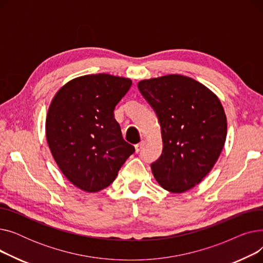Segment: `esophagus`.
I'll return each mask as SVG.
<instances>
[{"instance_id": "esophagus-1", "label": "esophagus", "mask_w": 263, "mask_h": 263, "mask_svg": "<svg viewBox=\"0 0 263 263\" xmlns=\"http://www.w3.org/2000/svg\"><path fill=\"white\" fill-rule=\"evenodd\" d=\"M145 144H146L145 141H141L139 144H136L135 145V151H136V153H140V151L143 149V147L145 146Z\"/></svg>"}]
</instances>
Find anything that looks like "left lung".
<instances>
[{
	"instance_id": "left-lung-1",
	"label": "left lung",
	"mask_w": 263,
	"mask_h": 263,
	"mask_svg": "<svg viewBox=\"0 0 263 263\" xmlns=\"http://www.w3.org/2000/svg\"><path fill=\"white\" fill-rule=\"evenodd\" d=\"M137 87L161 126L162 155L151 164L156 180L172 193L191 190L223 150L227 120L222 103L199 82L180 74L143 80Z\"/></svg>"
}]
</instances>
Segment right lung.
<instances>
[{
  "label": "right lung",
  "instance_id": "obj_1",
  "mask_svg": "<svg viewBox=\"0 0 263 263\" xmlns=\"http://www.w3.org/2000/svg\"><path fill=\"white\" fill-rule=\"evenodd\" d=\"M132 85L130 79L105 73L68 82L50 104L46 135L65 177L85 192L112 183L134 147L122 139L114 109Z\"/></svg>",
  "mask_w": 263,
  "mask_h": 263
}]
</instances>
